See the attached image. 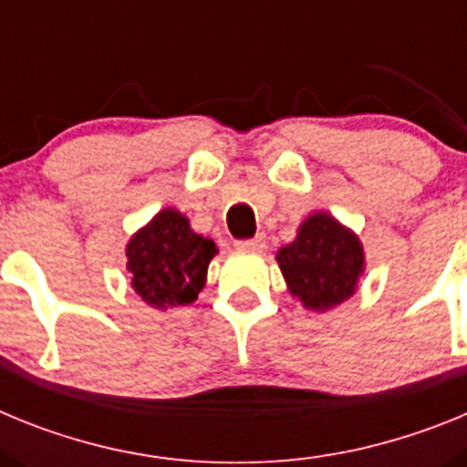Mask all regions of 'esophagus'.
<instances>
[{"mask_svg": "<svg viewBox=\"0 0 467 467\" xmlns=\"http://www.w3.org/2000/svg\"><path fill=\"white\" fill-rule=\"evenodd\" d=\"M264 247H266V241H264V236L236 243V250H241V253H262Z\"/></svg>", "mask_w": 467, "mask_h": 467, "instance_id": "1", "label": "esophagus"}]
</instances>
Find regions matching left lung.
Segmentation results:
<instances>
[{
    "mask_svg": "<svg viewBox=\"0 0 467 467\" xmlns=\"http://www.w3.org/2000/svg\"><path fill=\"white\" fill-rule=\"evenodd\" d=\"M287 290L304 308L325 313L356 295L365 274V250L356 231L329 213H311L296 238L275 254Z\"/></svg>",
    "mask_w": 467,
    "mask_h": 467,
    "instance_id": "left-lung-1",
    "label": "left lung"
}]
</instances>
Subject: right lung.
<instances>
[{"mask_svg":"<svg viewBox=\"0 0 467 467\" xmlns=\"http://www.w3.org/2000/svg\"><path fill=\"white\" fill-rule=\"evenodd\" d=\"M214 254L213 238L196 234L180 210H161L126 245L130 287L159 311L187 306L205 287Z\"/></svg>","mask_w":467,"mask_h":467,"instance_id":"1","label":"right lung"}]
</instances>
